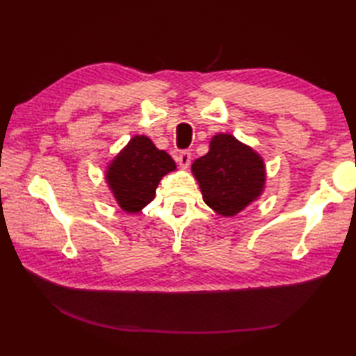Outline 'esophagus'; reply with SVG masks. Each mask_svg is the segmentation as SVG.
<instances>
[{
    "mask_svg": "<svg viewBox=\"0 0 356 356\" xmlns=\"http://www.w3.org/2000/svg\"><path fill=\"white\" fill-rule=\"evenodd\" d=\"M177 162H179L180 166H182V168H188V166H190V163H191V153H190V151H182V153H180L179 157H177Z\"/></svg>",
    "mask_w": 356,
    "mask_h": 356,
    "instance_id": "34e87169",
    "label": "esophagus"
}]
</instances>
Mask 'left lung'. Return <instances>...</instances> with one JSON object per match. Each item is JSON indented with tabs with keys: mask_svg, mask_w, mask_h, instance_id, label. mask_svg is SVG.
Returning a JSON list of instances; mask_svg holds the SVG:
<instances>
[{
	"mask_svg": "<svg viewBox=\"0 0 356 356\" xmlns=\"http://www.w3.org/2000/svg\"><path fill=\"white\" fill-rule=\"evenodd\" d=\"M203 202L223 217H234L257 202L266 185V165L257 151L228 133H218L209 151L191 165Z\"/></svg>",
	"mask_w": 356,
	"mask_h": 356,
	"instance_id": "8db88e82",
	"label": "left lung"
}]
</instances>
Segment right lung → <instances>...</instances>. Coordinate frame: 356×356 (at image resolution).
<instances>
[{"label": "right lung", "instance_id": "right-lung-1", "mask_svg": "<svg viewBox=\"0 0 356 356\" xmlns=\"http://www.w3.org/2000/svg\"><path fill=\"white\" fill-rule=\"evenodd\" d=\"M176 168L168 153L145 134H136L107 165L105 182L120 209L138 214L154 199L161 179Z\"/></svg>", "mask_w": 356, "mask_h": 356}]
</instances>
